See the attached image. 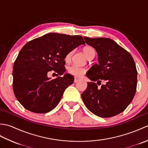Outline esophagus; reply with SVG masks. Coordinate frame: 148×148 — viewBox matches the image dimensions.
Here are the masks:
<instances>
[{"label": "esophagus", "instance_id": "34e87169", "mask_svg": "<svg viewBox=\"0 0 148 148\" xmlns=\"http://www.w3.org/2000/svg\"><path fill=\"white\" fill-rule=\"evenodd\" d=\"M79 81V79L78 77H74V83H77V82H78V81Z\"/></svg>", "mask_w": 148, "mask_h": 148}]
</instances>
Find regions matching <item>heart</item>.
Masks as SVG:
<instances>
[{
  "label": "heart",
  "instance_id": "b5f03b06",
  "mask_svg": "<svg viewBox=\"0 0 148 148\" xmlns=\"http://www.w3.org/2000/svg\"><path fill=\"white\" fill-rule=\"evenodd\" d=\"M83 53L85 55L86 58H88L90 55H92L93 53H95V49H94L91 46H86L83 48ZM72 55V52H69L67 53V55L65 56V60L66 62H69L71 60V57ZM68 73L71 75H72L75 77H81L83 74L85 73L86 69L83 67H78L76 65H71L69 66L67 69Z\"/></svg>",
  "mask_w": 148,
  "mask_h": 148
}]
</instances>
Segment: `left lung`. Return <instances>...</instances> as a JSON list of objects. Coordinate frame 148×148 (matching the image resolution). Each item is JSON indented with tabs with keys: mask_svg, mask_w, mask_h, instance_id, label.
<instances>
[{
	"mask_svg": "<svg viewBox=\"0 0 148 148\" xmlns=\"http://www.w3.org/2000/svg\"><path fill=\"white\" fill-rule=\"evenodd\" d=\"M86 43L95 49L98 64L93 65L86 76L88 82L81 97L87 109L101 118H110L123 112L136 92L137 71L129 52L109 38L84 37ZM103 80L105 83L100 88ZM97 81V84L95 81Z\"/></svg>",
	"mask_w": 148,
	"mask_h": 148,
	"instance_id": "8db88e82",
	"label": "left lung"
}]
</instances>
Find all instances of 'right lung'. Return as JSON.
I'll use <instances>...</instances> for the list:
<instances>
[{
	"instance_id": "add662e5",
	"label": "right lung",
	"mask_w": 148,
	"mask_h": 148,
	"mask_svg": "<svg viewBox=\"0 0 148 148\" xmlns=\"http://www.w3.org/2000/svg\"><path fill=\"white\" fill-rule=\"evenodd\" d=\"M84 43L81 36L49 33L30 40L22 48L14 63L12 88L24 108L42 114L58 105L74 78L65 74L50 79L48 72L53 71L62 76L65 72V56Z\"/></svg>"
}]
</instances>
